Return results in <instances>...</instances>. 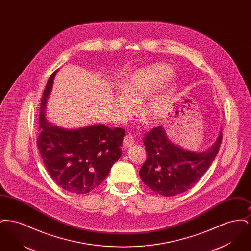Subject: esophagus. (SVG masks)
Here are the masks:
<instances>
[{
    "instance_id": "1",
    "label": "esophagus",
    "mask_w": 251,
    "mask_h": 251,
    "mask_svg": "<svg viewBox=\"0 0 251 251\" xmlns=\"http://www.w3.org/2000/svg\"><path fill=\"white\" fill-rule=\"evenodd\" d=\"M134 142H135V138L132 135H131V134H126L124 139H123V147L128 148V147L131 146L132 144H134Z\"/></svg>"
}]
</instances>
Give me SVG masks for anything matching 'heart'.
<instances>
[{
    "instance_id": "b5f03b06",
    "label": "heart",
    "mask_w": 251,
    "mask_h": 251,
    "mask_svg": "<svg viewBox=\"0 0 251 251\" xmlns=\"http://www.w3.org/2000/svg\"><path fill=\"white\" fill-rule=\"evenodd\" d=\"M171 76L170 69L165 65H157L133 74L124 84L122 95L133 102H140L145 98L163 84ZM174 89L170 88L165 93L156 96L144 104L141 116L146 122H156L161 120L170 106ZM125 97V98H126ZM122 96L115 99V106L121 111H127V100Z\"/></svg>"
}]
</instances>
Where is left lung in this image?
Wrapping results in <instances>:
<instances>
[{"label": "left lung", "instance_id": "obj_1", "mask_svg": "<svg viewBox=\"0 0 251 251\" xmlns=\"http://www.w3.org/2000/svg\"><path fill=\"white\" fill-rule=\"evenodd\" d=\"M221 141L222 131L211 148L195 152L171 142L164 128L156 127L143 138L147 159L140 168V178L149 188L165 197L187 191L208 170Z\"/></svg>", "mask_w": 251, "mask_h": 251}]
</instances>
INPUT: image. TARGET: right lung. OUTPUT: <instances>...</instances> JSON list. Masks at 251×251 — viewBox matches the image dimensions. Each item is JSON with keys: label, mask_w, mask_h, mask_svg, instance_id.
I'll use <instances>...</instances> for the list:
<instances>
[{"label": "right lung", "mask_w": 251, "mask_h": 251, "mask_svg": "<svg viewBox=\"0 0 251 251\" xmlns=\"http://www.w3.org/2000/svg\"><path fill=\"white\" fill-rule=\"evenodd\" d=\"M55 73L49 78L41 99L36 144L56 184L70 193L85 194L104 180L120 159L125 130L103 124L69 130L49 122L45 109Z\"/></svg>", "instance_id": "obj_1"}]
</instances>
